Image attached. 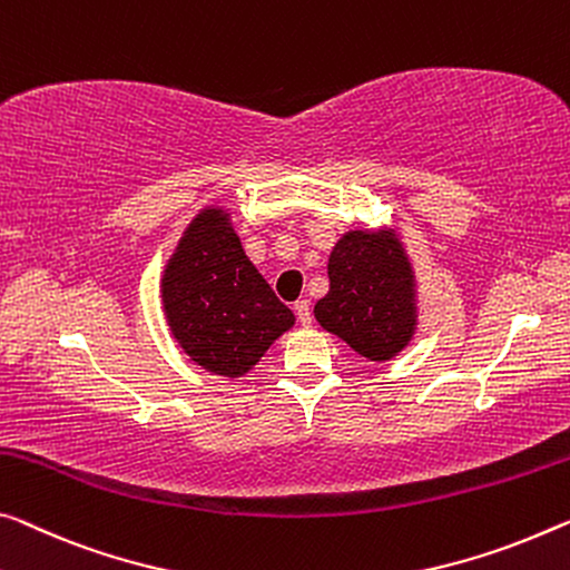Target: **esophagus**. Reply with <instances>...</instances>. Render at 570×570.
I'll use <instances>...</instances> for the list:
<instances>
[{
  "label": "esophagus",
  "instance_id": "1",
  "mask_svg": "<svg viewBox=\"0 0 570 570\" xmlns=\"http://www.w3.org/2000/svg\"><path fill=\"white\" fill-rule=\"evenodd\" d=\"M295 315H297V321L303 323V326H311V321H313L311 303H308V301H297V303H295Z\"/></svg>",
  "mask_w": 570,
  "mask_h": 570
}]
</instances>
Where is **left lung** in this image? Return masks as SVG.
Wrapping results in <instances>:
<instances>
[{"mask_svg":"<svg viewBox=\"0 0 570 570\" xmlns=\"http://www.w3.org/2000/svg\"><path fill=\"white\" fill-rule=\"evenodd\" d=\"M315 321L370 362L405 352L417 331V279L395 226L348 229L328 257Z\"/></svg>","mask_w":570,"mask_h":570,"instance_id":"1","label":"left lung"}]
</instances>
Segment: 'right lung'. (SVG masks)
I'll use <instances>...</instances> for the list:
<instances>
[{"instance_id":"right-lung-1","label":"right lung","mask_w":570,"mask_h":570,"mask_svg":"<svg viewBox=\"0 0 570 570\" xmlns=\"http://www.w3.org/2000/svg\"><path fill=\"white\" fill-rule=\"evenodd\" d=\"M160 301L170 336L200 370L239 380L295 326L293 311L244 255L224 206H204L165 262Z\"/></svg>"}]
</instances>
